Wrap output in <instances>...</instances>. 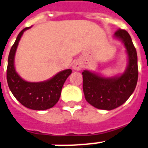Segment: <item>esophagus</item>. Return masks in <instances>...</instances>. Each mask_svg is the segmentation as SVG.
<instances>
[{
    "instance_id": "obj_1",
    "label": "esophagus",
    "mask_w": 148,
    "mask_h": 148,
    "mask_svg": "<svg viewBox=\"0 0 148 148\" xmlns=\"http://www.w3.org/2000/svg\"><path fill=\"white\" fill-rule=\"evenodd\" d=\"M82 64L80 62H78V61H75L74 63H73V66H72V68L74 69V71H80L82 69Z\"/></svg>"
}]
</instances>
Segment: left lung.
Masks as SVG:
<instances>
[{
    "label": "left lung",
    "instance_id": "left-lung-1",
    "mask_svg": "<svg viewBox=\"0 0 148 148\" xmlns=\"http://www.w3.org/2000/svg\"><path fill=\"white\" fill-rule=\"evenodd\" d=\"M114 37L124 44L127 53L128 64L124 72L110 77L86 70L82 73L85 99L90 105L102 110H113L123 105L134 92L138 81L137 53L131 36L119 29Z\"/></svg>",
    "mask_w": 148,
    "mask_h": 148
}]
</instances>
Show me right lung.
Segmentation results:
<instances>
[{"instance_id": "add662e5", "label": "right lung", "mask_w": 148, "mask_h": 148, "mask_svg": "<svg viewBox=\"0 0 148 148\" xmlns=\"http://www.w3.org/2000/svg\"><path fill=\"white\" fill-rule=\"evenodd\" d=\"M29 28H25L21 31L10 49L7 66V82L13 96L23 106L32 110H47L58 102L64 82L72 71L71 69L64 70L49 80L40 82H27L20 77L14 66V58L21 36Z\"/></svg>"}]
</instances>
